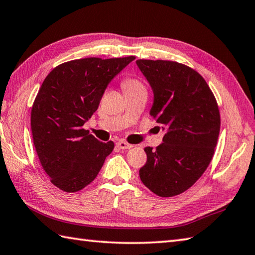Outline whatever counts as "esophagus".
<instances>
[{
	"mask_svg": "<svg viewBox=\"0 0 255 255\" xmlns=\"http://www.w3.org/2000/svg\"><path fill=\"white\" fill-rule=\"evenodd\" d=\"M116 146H117L119 149H129V148L132 147L131 144H129V143H127L126 141H124V140L118 141V142L116 143Z\"/></svg>",
	"mask_w": 255,
	"mask_h": 255,
	"instance_id": "1",
	"label": "esophagus"
}]
</instances>
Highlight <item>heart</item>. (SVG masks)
Listing matches in <instances>:
<instances>
[{
	"label": "heart",
	"instance_id": "1",
	"mask_svg": "<svg viewBox=\"0 0 255 255\" xmlns=\"http://www.w3.org/2000/svg\"><path fill=\"white\" fill-rule=\"evenodd\" d=\"M123 87L125 88V92L129 91V89H136V88H143L142 85L139 83L137 79H126L124 82Z\"/></svg>",
	"mask_w": 255,
	"mask_h": 255
}]
</instances>
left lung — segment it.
I'll list each match as a JSON object with an SVG mask.
<instances>
[{"instance_id": "obj_1", "label": "left lung", "mask_w": 255, "mask_h": 255, "mask_svg": "<svg viewBox=\"0 0 255 255\" xmlns=\"http://www.w3.org/2000/svg\"><path fill=\"white\" fill-rule=\"evenodd\" d=\"M153 93L150 115L161 125L162 143L146 147L139 177L159 197L178 196L206 171L220 132L216 98L200 74L183 64L138 59Z\"/></svg>"}]
</instances>
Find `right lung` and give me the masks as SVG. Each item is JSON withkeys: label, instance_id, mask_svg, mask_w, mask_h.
Instances as JSON below:
<instances>
[{"label": "right lung", "instance_id": "1", "mask_svg": "<svg viewBox=\"0 0 255 255\" xmlns=\"http://www.w3.org/2000/svg\"><path fill=\"white\" fill-rule=\"evenodd\" d=\"M134 56L88 57L63 63L44 79L31 113L33 141L51 182L65 192L88 186L113 151L83 128L108 84Z\"/></svg>", "mask_w": 255, "mask_h": 255}]
</instances>
